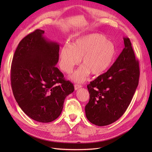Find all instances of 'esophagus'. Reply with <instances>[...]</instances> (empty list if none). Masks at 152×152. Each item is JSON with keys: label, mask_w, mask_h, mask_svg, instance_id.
Returning <instances> with one entry per match:
<instances>
[{"label": "esophagus", "mask_w": 152, "mask_h": 152, "mask_svg": "<svg viewBox=\"0 0 152 152\" xmlns=\"http://www.w3.org/2000/svg\"><path fill=\"white\" fill-rule=\"evenodd\" d=\"M81 87H82V86H81V85H79V84H75V86H74L75 90L79 89V88H81Z\"/></svg>", "instance_id": "obj_1"}]
</instances>
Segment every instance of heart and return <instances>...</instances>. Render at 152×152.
<instances>
[{"mask_svg": "<svg viewBox=\"0 0 152 152\" xmlns=\"http://www.w3.org/2000/svg\"><path fill=\"white\" fill-rule=\"evenodd\" d=\"M116 54L114 44L105 36L92 34L82 36L74 43L64 44L59 53L61 70L69 73L82 61L84 63L70 76L75 82H84L91 73L98 75L110 66Z\"/></svg>", "mask_w": 152, "mask_h": 152, "instance_id": "b5f03b06", "label": "heart"}]
</instances>
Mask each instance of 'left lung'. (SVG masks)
Masks as SVG:
<instances>
[{
	"label": "left lung",
	"instance_id": "left-lung-1",
	"mask_svg": "<svg viewBox=\"0 0 152 152\" xmlns=\"http://www.w3.org/2000/svg\"><path fill=\"white\" fill-rule=\"evenodd\" d=\"M125 47L109 70L87 85L89 103L86 115L94 125L104 126L115 122L125 113L139 82V62L129 39L124 37Z\"/></svg>",
	"mask_w": 152,
	"mask_h": 152
}]
</instances>
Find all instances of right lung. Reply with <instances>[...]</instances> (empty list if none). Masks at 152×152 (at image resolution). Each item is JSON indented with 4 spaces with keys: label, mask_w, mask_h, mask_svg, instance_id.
I'll return each mask as SVG.
<instances>
[{
    "label": "right lung",
    "mask_w": 152,
    "mask_h": 152,
    "mask_svg": "<svg viewBox=\"0 0 152 152\" xmlns=\"http://www.w3.org/2000/svg\"><path fill=\"white\" fill-rule=\"evenodd\" d=\"M44 34L37 29L20 41L12 58L11 80L14 96L23 112L34 121L47 123L60 115L65 99L74 87L55 66L59 44Z\"/></svg>",
    "instance_id": "right-lung-1"
}]
</instances>
